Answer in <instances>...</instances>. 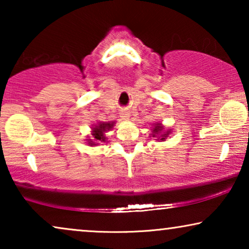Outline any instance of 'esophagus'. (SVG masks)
Masks as SVG:
<instances>
[{
  "mask_svg": "<svg viewBox=\"0 0 249 249\" xmlns=\"http://www.w3.org/2000/svg\"><path fill=\"white\" fill-rule=\"evenodd\" d=\"M120 115H121V118L124 119V120H127V119L130 117V113H129L128 111H125V110H124V111H121V113H120Z\"/></svg>",
  "mask_w": 249,
  "mask_h": 249,
  "instance_id": "esophagus-1",
  "label": "esophagus"
}]
</instances>
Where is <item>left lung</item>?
I'll use <instances>...</instances> for the list:
<instances>
[{"instance_id":"8db88e82","label":"left lung","mask_w":249,"mask_h":249,"mask_svg":"<svg viewBox=\"0 0 249 249\" xmlns=\"http://www.w3.org/2000/svg\"><path fill=\"white\" fill-rule=\"evenodd\" d=\"M170 135V130H165V128L163 127L161 124H155L154 128L152 129V136L153 137L158 138L156 141H165V138Z\"/></svg>"}]
</instances>
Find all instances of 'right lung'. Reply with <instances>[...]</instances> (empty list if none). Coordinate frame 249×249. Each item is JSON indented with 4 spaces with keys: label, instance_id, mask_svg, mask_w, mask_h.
Returning <instances> with one entry per match:
<instances>
[{
    "label": "right lung",
    "instance_id": "right-lung-1",
    "mask_svg": "<svg viewBox=\"0 0 249 249\" xmlns=\"http://www.w3.org/2000/svg\"><path fill=\"white\" fill-rule=\"evenodd\" d=\"M114 122H100V124L93 127V131H91V139H87L88 145L96 146L101 142L107 141L105 137V132L111 130L113 128Z\"/></svg>",
    "mask_w": 249,
    "mask_h": 249
}]
</instances>
